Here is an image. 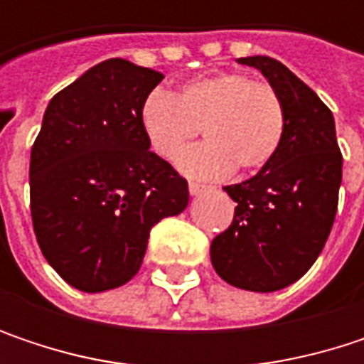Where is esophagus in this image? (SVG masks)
Here are the masks:
<instances>
[{"mask_svg": "<svg viewBox=\"0 0 364 364\" xmlns=\"http://www.w3.org/2000/svg\"><path fill=\"white\" fill-rule=\"evenodd\" d=\"M206 189V185H202V183H196V181H189V193L191 196H198V193H202Z\"/></svg>", "mask_w": 364, "mask_h": 364, "instance_id": "obj_1", "label": "esophagus"}]
</instances>
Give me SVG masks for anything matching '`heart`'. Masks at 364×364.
<instances>
[{
	"mask_svg": "<svg viewBox=\"0 0 364 364\" xmlns=\"http://www.w3.org/2000/svg\"><path fill=\"white\" fill-rule=\"evenodd\" d=\"M141 126L151 149L171 162L202 130L208 141L183 154L181 168L196 177H221L234 166L253 173L272 162L284 139L287 109L272 84L221 71L187 82L177 97L151 90Z\"/></svg>",
	"mask_w": 364,
	"mask_h": 364,
	"instance_id": "obj_1",
	"label": "heart"
}]
</instances>
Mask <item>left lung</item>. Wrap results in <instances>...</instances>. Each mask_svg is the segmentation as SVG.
Masks as SVG:
<instances>
[{
    "label": "left lung",
    "mask_w": 364,
    "mask_h": 364,
    "mask_svg": "<svg viewBox=\"0 0 364 364\" xmlns=\"http://www.w3.org/2000/svg\"><path fill=\"white\" fill-rule=\"evenodd\" d=\"M278 90L287 130L278 154L255 177L223 189L236 202L232 225L215 236L210 261L232 287L272 293L299 280L327 242L339 200L341 151L333 113L280 60L238 58Z\"/></svg>",
    "instance_id": "8db88e82"
}]
</instances>
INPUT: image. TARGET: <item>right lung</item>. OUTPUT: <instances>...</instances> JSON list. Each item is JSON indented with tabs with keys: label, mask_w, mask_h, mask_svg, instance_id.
<instances>
[{
	"label": "right lung",
	"mask_w": 364,
	"mask_h": 364,
	"mask_svg": "<svg viewBox=\"0 0 364 364\" xmlns=\"http://www.w3.org/2000/svg\"><path fill=\"white\" fill-rule=\"evenodd\" d=\"M164 80L109 58L56 92L31 147V219L46 261L71 287L99 293L141 267L151 228L185 210L187 181L149 151L147 95Z\"/></svg>",
	"instance_id": "obj_1"
}]
</instances>
